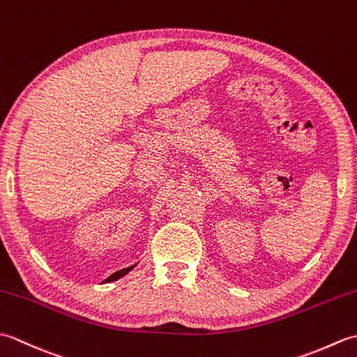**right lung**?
I'll return each mask as SVG.
<instances>
[{
    "mask_svg": "<svg viewBox=\"0 0 357 357\" xmlns=\"http://www.w3.org/2000/svg\"><path fill=\"white\" fill-rule=\"evenodd\" d=\"M133 267H135V265H132V267H127V268L119 270V271H116V273H113V275H112V276H109L107 279H105L104 282H113V280H116V279H119V278H123V276H124V275H127V273L130 271Z\"/></svg>",
    "mask_w": 357,
    "mask_h": 357,
    "instance_id": "right-lung-1",
    "label": "right lung"
}]
</instances>
